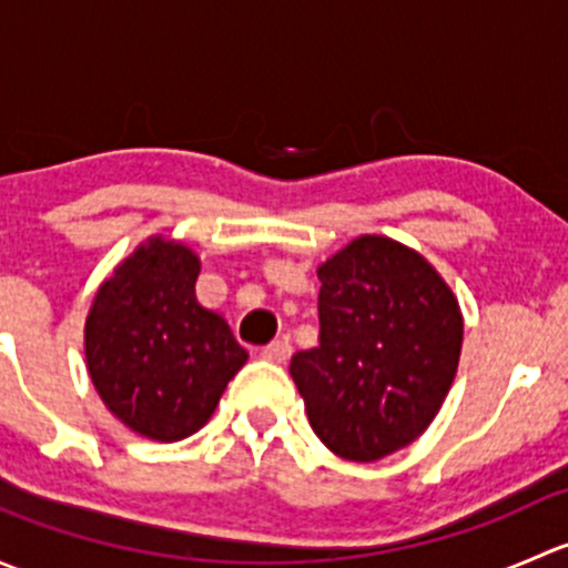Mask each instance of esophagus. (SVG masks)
Returning a JSON list of instances; mask_svg holds the SVG:
<instances>
[{
  "label": "esophagus",
  "instance_id": "34e87169",
  "mask_svg": "<svg viewBox=\"0 0 568 568\" xmlns=\"http://www.w3.org/2000/svg\"><path fill=\"white\" fill-rule=\"evenodd\" d=\"M263 359H268V363H285V359H291V354H294V348H291L288 337H280V341H272L268 346H263Z\"/></svg>",
  "mask_w": 568,
  "mask_h": 568
}]
</instances>
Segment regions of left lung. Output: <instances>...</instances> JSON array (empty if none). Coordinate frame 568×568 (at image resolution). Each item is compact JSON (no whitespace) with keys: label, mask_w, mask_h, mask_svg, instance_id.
I'll return each mask as SVG.
<instances>
[{"label":"left lung","mask_w":568,"mask_h":568,"mask_svg":"<svg viewBox=\"0 0 568 568\" xmlns=\"http://www.w3.org/2000/svg\"><path fill=\"white\" fill-rule=\"evenodd\" d=\"M321 343L291 359L313 432L348 462L390 456L426 432L454 385L462 311L415 250L359 236L318 268Z\"/></svg>","instance_id":"obj_1"}]
</instances>
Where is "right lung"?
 I'll use <instances>...</instances> for the list:
<instances>
[{"label":"right lung","instance_id":"obj_1","mask_svg":"<svg viewBox=\"0 0 568 568\" xmlns=\"http://www.w3.org/2000/svg\"><path fill=\"white\" fill-rule=\"evenodd\" d=\"M200 261L151 239L101 285L84 326L88 371L131 432L175 443L205 426L247 363L231 326L194 300Z\"/></svg>","mask_w":568,"mask_h":568}]
</instances>
